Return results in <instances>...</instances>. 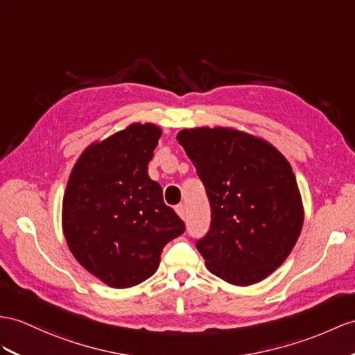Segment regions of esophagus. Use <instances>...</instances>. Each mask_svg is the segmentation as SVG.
<instances>
[{
	"instance_id": "obj_1",
	"label": "esophagus",
	"mask_w": 355,
	"mask_h": 355,
	"mask_svg": "<svg viewBox=\"0 0 355 355\" xmlns=\"http://www.w3.org/2000/svg\"><path fill=\"white\" fill-rule=\"evenodd\" d=\"M176 212H178V215H179V217L182 218V220L187 218V206H185V205H182V203L178 205V206H176Z\"/></svg>"
}]
</instances>
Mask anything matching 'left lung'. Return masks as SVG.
<instances>
[{
    "label": "left lung",
    "mask_w": 355,
    "mask_h": 355,
    "mask_svg": "<svg viewBox=\"0 0 355 355\" xmlns=\"http://www.w3.org/2000/svg\"><path fill=\"white\" fill-rule=\"evenodd\" d=\"M176 138L209 198L211 227L196 243L207 270L236 286L263 280L289 256L304 221L291 164L232 128L184 129Z\"/></svg>",
    "instance_id": "1"
}]
</instances>
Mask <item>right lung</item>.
Here are the masks:
<instances>
[{
	"mask_svg": "<svg viewBox=\"0 0 355 355\" xmlns=\"http://www.w3.org/2000/svg\"><path fill=\"white\" fill-rule=\"evenodd\" d=\"M161 129L132 123L83 152L63 198L72 254L111 288H131L159 266L162 248L185 232L148 175Z\"/></svg>",
	"mask_w": 355,
	"mask_h": 355,
	"instance_id": "1",
	"label": "right lung"
}]
</instances>
